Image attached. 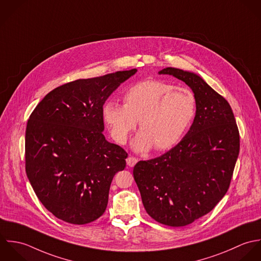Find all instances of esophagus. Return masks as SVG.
Segmentation results:
<instances>
[{
	"label": "esophagus",
	"mask_w": 261,
	"mask_h": 261,
	"mask_svg": "<svg viewBox=\"0 0 261 261\" xmlns=\"http://www.w3.org/2000/svg\"><path fill=\"white\" fill-rule=\"evenodd\" d=\"M138 159L136 157L129 156L126 159V162H127V165L130 166V167H133L136 163H137Z\"/></svg>",
	"instance_id": "1"
}]
</instances>
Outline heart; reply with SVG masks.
I'll return each mask as SVG.
<instances>
[{"instance_id":"heart-1","label":"heart","mask_w":261,"mask_h":261,"mask_svg":"<svg viewBox=\"0 0 261 261\" xmlns=\"http://www.w3.org/2000/svg\"><path fill=\"white\" fill-rule=\"evenodd\" d=\"M124 105L109 101L103 106L105 123L113 138L124 144L139 121L142 129L134 138L135 151L152 146L164 150L175 145L192 125L197 113V99L188 88L146 80L129 88Z\"/></svg>"}]
</instances>
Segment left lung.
<instances>
[{
  "label": "left lung",
  "mask_w": 261,
  "mask_h": 261,
  "mask_svg": "<svg viewBox=\"0 0 261 261\" xmlns=\"http://www.w3.org/2000/svg\"><path fill=\"white\" fill-rule=\"evenodd\" d=\"M197 99L194 122L180 142L133 169L147 214L158 223L181 227L205 216L227 193L240 149L239 131L229 103L197 73L166 67Z\"/></svg>",
  "instance_id": "obj_1"
}]
</instances>
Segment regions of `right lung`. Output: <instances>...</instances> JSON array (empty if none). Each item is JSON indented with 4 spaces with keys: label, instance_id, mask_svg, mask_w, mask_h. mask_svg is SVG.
<instances>
[{
    "label": "right lung",
    "instance_id": "obj_1",
    "mask_svg": "<svg viewBox=\"0 0 261 261\" xmlns=\"http://www.w3.org/2000/svg\"><path fill=\"white\" fill-rule=\"evenodd\" d=\"M137 69L76 80L48 93L27 123L28 179L42 205L70 224L91 223L104 214L114 175L127 152L106 140L103 106Z\"/></svg>",
    "mask_w": 261,
    "mask_h": 261
}]
</instances>
